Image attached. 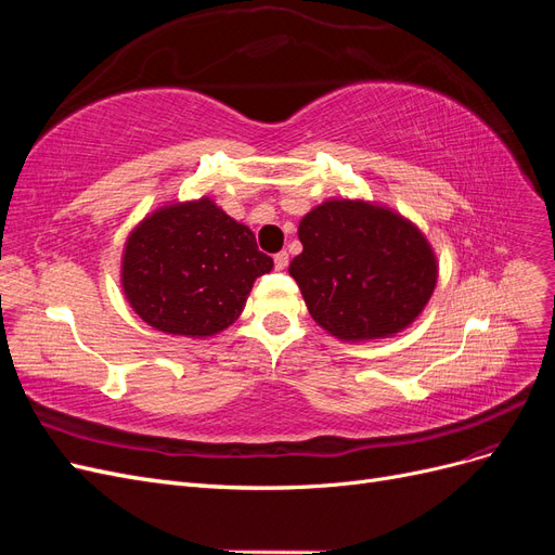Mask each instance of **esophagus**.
<instances>
[{
    "instance_id": "esophagus-1",
    "label": "esophagus",
    "mask_w": 555,
    "mask_h": 555,
    "mask_svg": "<svg viewBox=\"0 0 555 555\" xmlns=\"http://www.w3.org/2000/svg\"><path fill=\"white\" fill-rule=\"evenodd\" d=\"M273 261H275L278 271H284V268H287V263H289V255H287V251H278V255L273 257Z\"/></svg>"
}]
</instances>
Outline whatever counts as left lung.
Listing matches in <instances>:
<instances>
[{
    "mask_svg": "<svg viewBox=\"0 0 555 555\" xmlns=\"http://www.w3.org/2000/svg\"><path fill=\"white\" fill-rule=\"evenodd\" d=\"M289 263L314 322L347 343L391 338L422 314L438 282L426 236L367 201L333 198L298 224Z\"/></svg>",
    "mask_w": 555,
    "mask_h": 555,
    "instance_id": "1",
    "label": "left lung"
}]
</instances>
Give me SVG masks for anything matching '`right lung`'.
I'll return each mask as SVG.
<instances>
[{"mask_svg":"<svg viewBox=\"0 0 555 555\" xmlns=\"http://www.w3.org/2000/svg\"><path fill=\"white\" fill-rule=\"evenodd\" d=\"M271 268L255 233L204 196L147 215L125 243L120 278L145 324L208 338L236 322L251 284Z\"/></svg>","mask_w":555,"mask_h":555,"instance_id":"right-lung-1","label":"right lung"}]
</instances>
